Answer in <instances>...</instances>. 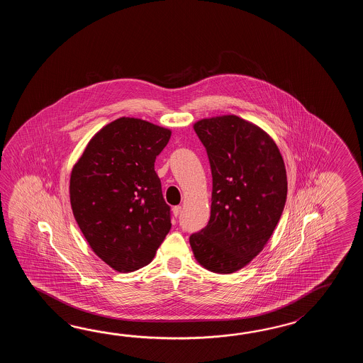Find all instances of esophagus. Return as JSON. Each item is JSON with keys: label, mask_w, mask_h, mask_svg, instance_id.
<instances>
[{"label": "esophagus", "mask_w": 363, "mask_h": 363, "mask_svg": "<svg viewBox=\"0 0 363 363\" xmlns=\"http://www.w3.org/2000/svg\"><path fill=\"white\" fill-rule=\"evenodd\" d=\"M182 213V206H174L172 208V214H174V216L177 218V216H179V214Z\"/></svg>", "instance_id": "esophagus-1"}]
</instances>
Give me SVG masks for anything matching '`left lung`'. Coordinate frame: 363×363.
Wrapping results in <instances>:
<instances>
[{"label": "left lung", "instance_id": "8db88e82", "mask_svg": "<svg viewBox=\"0 0 363 363\" xmlns=\"http://www.w3.org/2000/svg\"><path fill=\"white\" fill-rule=\"evenodd\" d=\"M213 175L205 228L189 238L196 261L216 274L245 267L269 242L286 205V164L261 127L238 116L193 124Z\"/></svg>", "mask_w": 363, "mask_h": 363}]
</instances>
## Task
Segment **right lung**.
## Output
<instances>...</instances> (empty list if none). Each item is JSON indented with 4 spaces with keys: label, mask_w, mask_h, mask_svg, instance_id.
Masks as SVG:
<instances>
[{
    "label": "right lung",
    "mask_w": 363,
    "mask_h": 363,
    "mask_svg": "<svg viewBox=\"0 0 363 363\" xmlns=\"http://www.w3.org/2000/svg\"><path fill=\"white\" fill-rule=\"evenodd\" d=\"M171 130L122 116L89 140L69 177V202L89 247L118 272L153 261L171 228L155 170Z\"/></svg>",
    "instance_id": "add662e5"
}]
</instances>
